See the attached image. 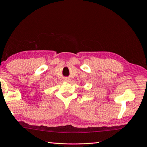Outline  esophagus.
Returning a JSON list of instances; mask_svg holds the SVG:
<instances>
[{"label":"esophagus","instance_id":"1","mask_svg":"<svg viewBox=\"0 0 147 147\" xmlns=\"http://www.w3.org/2000/svg\"><path fill=\"white\" fill-rule=\"evenodd\" d=\"M64 81L67 82H69L70 81V78H64Z\"/></svg>","mask_w":147,"mask_h":147}]
</instances>
